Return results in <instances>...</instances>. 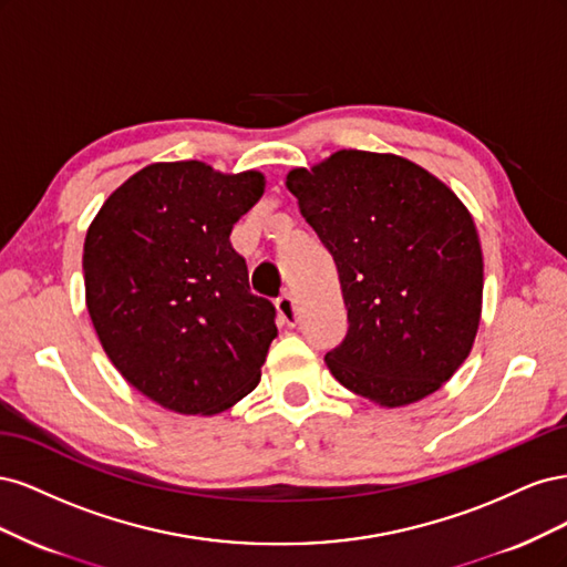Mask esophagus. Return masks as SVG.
Wrapping results in <instances>:
<instances>
[{
    "label": "esophagus",
    "instance_id": "34e87169",
    "mask_svg": "<svg viewBox=\"0 0 567 567\" xmlns=\"http://www.w3.org/2000/svg\"><path fill=\"white\" fill-rule=\"evenodd\" d=\"M277 312H279V317H281V321H284V323H288V326H296V321H298L296 300L290 298L288 293H284L281 298H277Z\"/></svg>",
    "mask_w": 567,
    "mask_h": 567
}]
</instances>
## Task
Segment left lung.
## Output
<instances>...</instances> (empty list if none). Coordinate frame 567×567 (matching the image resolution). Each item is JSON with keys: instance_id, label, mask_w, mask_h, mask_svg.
<instances>
[{"instance_id": "8db88e82", "label": "left lung", "mask_w": 567, "mask_h": 567, "mask_svg": "<svg viewBox=\"0 0 567 567\" xmlns=\"http://www.w3.org/2000/svg\"><path fill=\"white\" fill-rule=\"evenodd\" d=\"M333 255L350 329L333 379L381 404L419 402L468 357L483 310V250L450 186L392 153L336 151L286 177Z\"/></svg>"}]
</instances>
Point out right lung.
Wrapping results in <instances>:
<instances>
[{"label": "right lung", "mask_w": 567, "mask_h": 567, "mask_svg": "<svg viewBox=\"0 0 567 567\" xmlns=\"http://www.w3.org/2000/svg\"><path fill=\"white\" fill-rule=\"evenodd\" d=\"M262 173L153 163L117 186L84 238L96 336L123 379L177 414L210 416L260 383L277 310L250 293L229 234Z\"/></svg>", "instance_id": "add662e5"}]
</instances>
